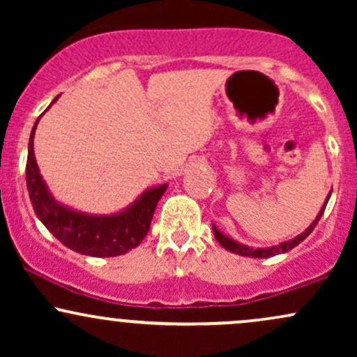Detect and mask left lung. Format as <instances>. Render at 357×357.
<instances>
[{"label": "left lung", "mask_w": 357, "mask_h": 357, "mask_svg": "<svg viewBox=\"0 0 357 357\" xmlns=\"http://www.w3.org/2000/svg\"><path fill=\"white\" fill-rule=\"evenodd\" d=\"M331 192H333V191H331ZM331 192H329V195H327L326 202H324L321 211H319V215L315 216V220L309 225V228H305V231H302L301 235L296 236V238L282 241V243L275 245V247H265V248L248 247V245H243V243H240V241H235L233 238H230V236L223 235V233H221L218 228L215 227V225H213V233H215V238L218 240V243L221 245V247H223L225 250H228V252L236 253V255H241V257L268 258V257H275V255H278V253H287V252H290V250H292L294 247H297L298 243H302V241H304L307 236H309L310 233H312V230L315 228V225H317L319 220H321L324 210H326L327 202H329V198H331Z\"/></svg>", "instance_id": "obj_1"}]
</instances>
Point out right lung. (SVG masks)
<instances>
[{
  "label": "right lung",
  "instance_id": "add662e5",
  "mask_svg": "<svg viewBox=\"0 0 357 357\" xmlns=\"http://www.w3.org/2000/svg\"><path fill=\"white\" fill-rule=\"evenodd\" d=\"M55 97L53 102H56ZM52 102V104H53ZM50 104V105H52ZM36 119L28 142L26 188L35 215L47 230L67 248L89 257H117L136 248L149 231L151 220L167 184L149 188L122 211L112 215H90L56 202L40 174L33 153Z\"/></svg>",
  "mask_w": 357,
  "mask_h": 357
}]
</instances>
